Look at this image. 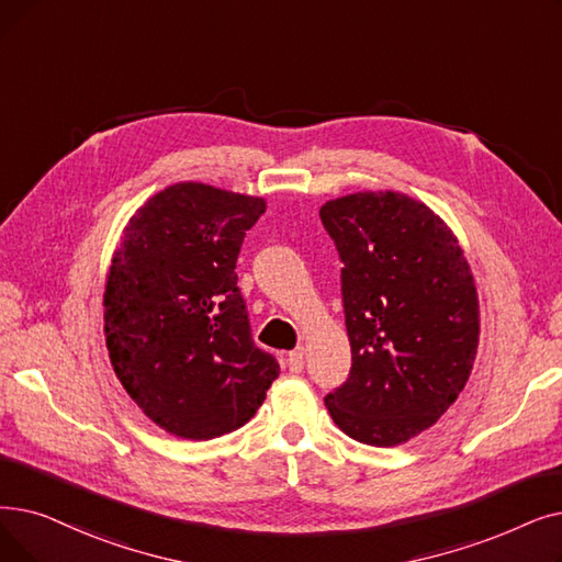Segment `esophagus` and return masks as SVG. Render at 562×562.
Instances as JSON below:
<instances>
[{"label":"esophagus","mask_w":562,"mask_h":562,"mask_svg":"<svg viewBox=\"0 0 562 562\" xmlns=\"http://www.w3.org/2000/svg\"><path fill=\"white\" fill-rule=\"evenodd\" d=\"M286 364H289V372H303V364H305V358H303V349H296V351H289L286 356Z\"/></svg>","instance_id":"obj_1"}]
</instances>
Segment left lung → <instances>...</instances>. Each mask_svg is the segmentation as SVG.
I'll return each instance as SVG.
<instances>
[{"instance_id":"8db88e82","label":"left lung","mask_w":562,"mask_h":562,"mask_svg":"<svg viewBox=\"0 0 562 562\" xmlns=\"http://www.w3.org/2000/svg\"><path fill=\"white\" fill-rule=\"evenodd\" d=\"M341 263L349 379L326 395L353 441L393 448L429 429L467 385L480 339L471 266L452 229L408 194L379 190L319 211Z\"/></svg>"}]
</instances>
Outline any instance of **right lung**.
<instances>
[{
	"mask_svg": "<svg viewBox=\"0 0 562 562\" xmlns=\"http://www.w3.org/2000/svg\"><path fill=\"white\" fill-rule=\"evenodd\" d=\"M266 202L177 183L137 209L105 282L116 379L160 429L190 441L246 425L280 374L255 347L236 259Z\"/></svg>",
	"mask_w": 562,
	"mask_h": 562,
	"instance_id": "obj_1",
	"label": "right lung"
}]
</instances>
